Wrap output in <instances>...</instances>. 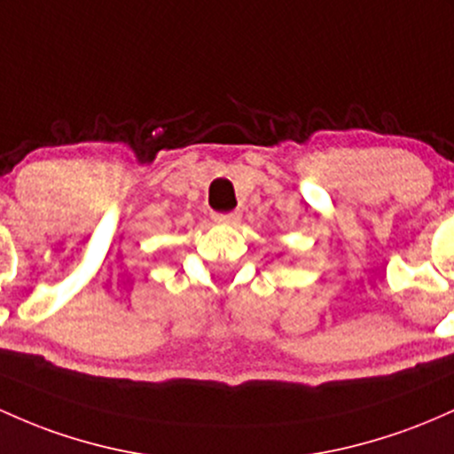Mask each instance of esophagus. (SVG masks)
I'll use <instances>...</instances> for the list:
<instances>
[{
	"label": "esophagus",
	"mask_w": 454,
	"mask_h": 454,
	"mask_svg": "<svg viewBox=\"0 0 454 454\" xmlns=\"http://www.w3.org/2000/svg\"><path fill=\"white\" fill-rule=\"evenodd\" d=\"M213 219L219 223H228V226H237L241 222V211H231V213H213Z\"/></svg>",
	"instance_id": "1"
}]
</instances>
